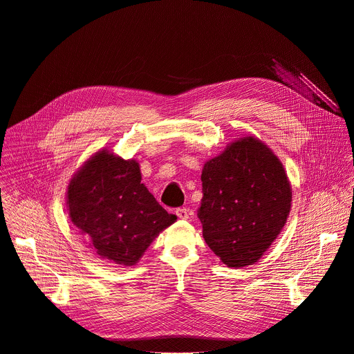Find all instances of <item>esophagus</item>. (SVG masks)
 <instances>
[{
  "instance_id": "34e87169",
  "label": "esophagus",
  "mask_w": 354,
  "mask_h": 354,
  "mask_svg": "<svg viewBox=\"0 0 354 354\" xmlns=\"http://www.w3.org/2000/svg\"><path fill=\"white\" fill-rule=\"evenodd\" d=\"M176 216L180 218V220H187L189 218V210L185 209V207H179L176 209Z\"/></svg>"
}]
</instances>
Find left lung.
Segmentation results:
<instances>
[{"label":"left lung","instance_id":"obj_1","mask_svg":"<svg viewBox=\"0 0 354 354\" xmlns=\"http://www.w3.org/2000/svg\"><path fill=\"white\" fill-rule=\"evenodd\" d=\"M197 217L209 248L228 268L258 262L283 230L291 186L280 160L261 140L243 137L207 161Z\"/></svg>","mask_w":354,"mask_h":354}]
</instances>
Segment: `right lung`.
I'll return each instance as SVG.
<instances>
[{"instance_id": "obj_1", "label": "right lung", "mask_w": 354, "mask_h": 354, "mask_svg": "<svg viewBox=\"0 0 354 354\" xmlns=\"http://www.w3.org/2000/svg\"><path fill=\"white\" fill-rule=\"evenodd\" d=\"M68 214L102 259L133 266L156 236L176 221L141 183L136 160L97 151L73 176Z\"/></svg>"}]
</instances>
